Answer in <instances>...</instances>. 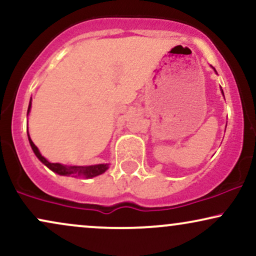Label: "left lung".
<instances>
[{
	"mask_svg": "<svg viewBox=\"0 0 256 256\" xmlns=\"http://www.w3.org/2000/svg\"><path fill=\"white\" fill-rule=\"evenodd\" d=\"M222 93H223V92H222Z\"/></svg>",
	"mask_w": 256,
	"mask_h": 256,
	"instance_id": "obj_1",
	"label": "left lung"
}]
</instances>
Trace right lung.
I'll list each match as a JSON object with an SVG mask.
<instances>
[{
  "label": "right lung",
  "mask_w": 256,
  "mask_h": 256,
  "mask_svg": "<svg viewBox=\"0 0 256 256\" xmlns=\"http://www.w3.org/2000/svg\"><path fill=\"white\" fill-rule=\"evenodd\" d=\"M30 105H32V102H29L28 112L29 110H30ZM28 139H29V143H30L32 148H33L34 154H36L38 160H40L47 168H50L52 171H54V172L59 174H62V176L78 174V176H85L87 178H90V177H94V176H98V174H104L108 168V164H98V166H62V164H59V163H50L46 158L41 156V154L38 152V148L35 146V144L32 142L29 134H28Z\"/></svg>",
  "instance_id": "add662e5"
}]
</instances>
